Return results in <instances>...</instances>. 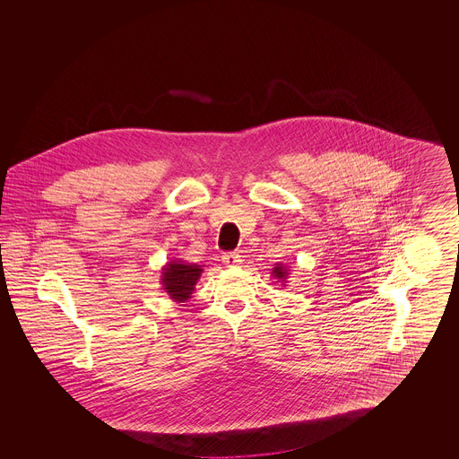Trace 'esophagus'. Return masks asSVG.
Wrapping results in <instances>:
<instances>
[{
	"instance_id": "obj_1",
	"label": "esophagus",
	"mask_w": 459,
	"mask_h": 459,
	"mask_svg": "<svg viewBox=\"0 0 459 459\" xmlns=\"http://www.w3.org/2000/svg\"><path fill=\"white\" fill-rule=\"evenodd\" d=\"M221 262L225 263L227 266H238L240 264V256L238 253H225L223 256H221Z\"/></svg>"
}]
</instances>
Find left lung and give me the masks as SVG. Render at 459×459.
<instances>
[{
    "label": "left lung",
    "instance_id": "obj_1",
    "mask_svg": "<svg viewBox=\"0 0 459 459\" xmlns=\"http://www.w3.org/2000/svg\"><path fill=\"white\" fill-rule=\"evenodd\" d=\"M272 277L277 279V282H282V285L287 284V277H289V268L285 266L284 263H277L272 270Z\"/></svg>",
    "mask_w": 459,
    "mask_h": 459
}]
</instances>
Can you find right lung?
Here are the masks:
<instances>
[{"instance_id":"add662e5","label":"right lung","mask_w":459,"mask_h":459,"mask_svg":"<svg viewBox=\"0 0 459 459\" xmlns=\"http://www.w3.org/2000/svg\"><path fill=\"white\" fill-rule=\"evenodd\" d=\"M203 273V268L196 263L172 260L161 268V289L175 303H186L193 298L195 285Z\"/></svg>"}]
</instances>
